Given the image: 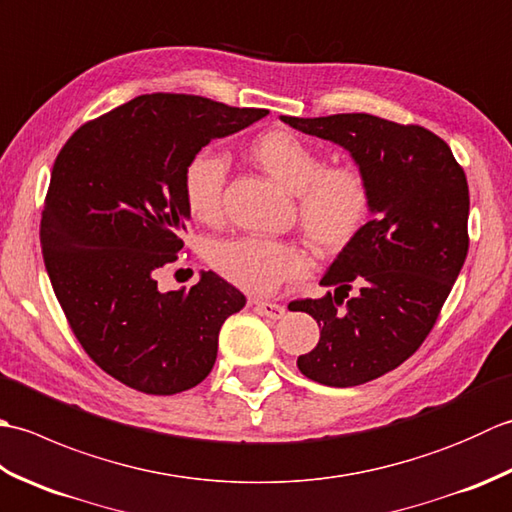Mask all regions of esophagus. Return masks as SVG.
<instances>
[{
	"instance_id": "esophagus-1",
	"label": "esophagus",
	"mask_w": 512,
	"mask_h": 512,
	"mask_svg": "<svg viewBox=\"0 0 512 512\" xmlns=\"http://www.w3.org/2000/svg\"><path fill=\"white\" fill-rule=\"evenodd\" d=\"M253 306L259 314H264V317L275 319V321L286 314V308L279 306V303H273V301H253Z\"/></svg>"
}]
</instances>
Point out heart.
Returning a JSON list of instances; mask_svg holds the SVG:
<instances>
[{
    "instance_id": "obj_1",
    "label": "heart",
    "mask_w": 512,
    "mask_h": 512,
    "mask_svg": "<svg viewBox=\"0 0 512 512\" xmlns=\"http://www.w3.org/2000/svg\"><path fill=\"white\" fill-rule=\"evenodd\" d=\"M250 156L279 184L297 193L303 233L321 253L350 246L367 222L372 193L354 167H325L319 151L295 134L275 129L255 140ZM226 160L200 151L184 167L182 193L193 220L211 224L222 215ZM209 264L220 277L246 292L266 295L288 279L308 273V257L295 244L264 237H233L211 246Z\"/></svg>"
}]
</instances>
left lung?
<instances>
[{
	"instance_id": "obj_1",
	"label": "left lung",
	"mask_w": 512,
	"mask_h": 512,
	"mask_svg": "<svg viewBox=\"0 0 512 512\" xmlns=\"http://www.w3.org/2000/svg\"><path fill=\"white\" fill-rule=\"evenodd\" d=\"M279 118L343 147L372 193V220L321 279L334 292L290 303L321 328L317 347L297 358L301 374L363 385L405 363L436 323L469 250V184L449 145L420 125L372 114Z\"/></svg>"
}]
</instances>
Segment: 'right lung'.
Instances as JSON below:
<instances>
[{
    "instance_id": "right-lung-1",
    "label": "right lung",
    "mask_w": 512,
    "mask_h": 512,
    "mask_svg": "<svg viewBox=\"0 0 512 512\" xmlns=\"http://www.w3.org/2000/svg\"><path fill=\"white\" fill-rule=\"evenodd\" d=\"M268 110L191 94H143L85 123L52 167L41 213L43 262L70 328L103 372L154 396L209 376L222 323L246 297L213 270L162 292L191 213L182 176L215 138Z\"/></svg>"
}]
</instances>
